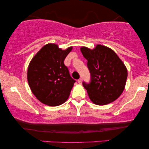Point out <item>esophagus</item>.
<instances>
[{
    "label": "esophagus",
    "instance_id": "esophagus-1",
    "mask_svg": "<svg viewBox=\"0 0 149 149\" xmlns=\"http://www.w3.org/2000/svg\"><path fill=\"white\" fill-rule=\"evenodd\" d=\"M78 83H82V79H81V78L79 79V80H78Z\"/></svg>",
    "mask_w": 149,
    "mask_h": 149
}]
</instances>
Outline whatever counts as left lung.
I'll return each instance as SVG.
<instances>
[{"label": "left lung", "instance_id": "8db88e82", "mask_svg": "<svg viewBox=\"0 0 149 149\" xmlns=\"http://www.w3.org/2000/svg\"><path fill=\"white\" fill-rule=\"evenodd\" d=\"M87 60L90 82L83 81L89 98L95 104L105 105L115 101L124 90L127 77V68L115 52L97 45L93 49L81 48Z\"/></svg>", "mask_w": 149, "mask_h": 149}]
</instances>
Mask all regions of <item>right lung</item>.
<instances>
[{"mask_svg": "<svg viewBox=\"0 0 149 149\" xmlns=\"http://www.w3.org/2000/svg\"><path fill=\"white\" fill-rule=\"evenodd\" d=\"M72 49L62 50L56 44H47L30 63L28 84L36 98L45 104L56 107L68 98L76 81L70 77L64 61Z\"/></svg>", "mask_w": 149, "mask_h": 149, "instance_id": "right-lung-1", "label": "right lung"}]
</instances>
